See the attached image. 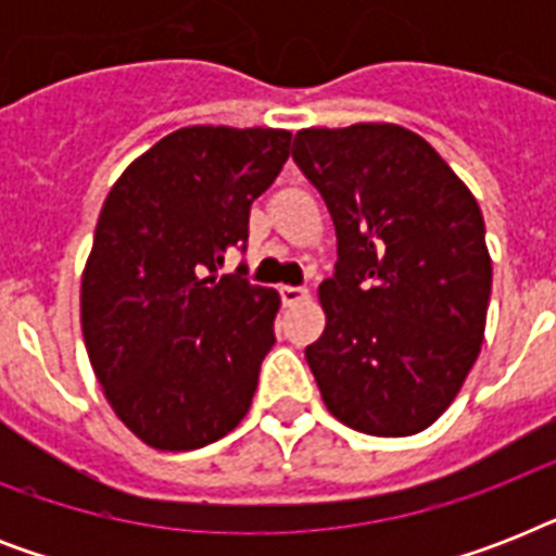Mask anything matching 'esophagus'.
<instances>
[{
  "label": "esophagus",
  "mask_w": 556,
  "mask_h": 556,
  "mask_svg": "<svg viewBox=\"0 0 556 556\" xmlns=\"http://www.w3.org/2000/svg\"><path fill=\"white\" fill-rule=\"evenodd\" d=\"M279 296H282V305H296L308 300V288H300V286H282L279 288Z\"/></svg>",
  "instance_id": "1"
}]
</instances>
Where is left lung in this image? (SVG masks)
I'll list each match as a JSON object with an SVG mask.
<instances>
[{
	"label": "left lung",
	"mask_w": 556,
	"mask_h": 556,
	"mask_svg": "<svg viewBox=\"0 0 556 556\" xmlns=\"http://www.w3.org/2000/svg\"><path fill=\"white\" fill-rule=\"evenodd\" d=\"M294 164L334 222L326 329L305 349L329 413L366 435H413L473 369L491 303V253L473 192L395 124L300 129Z\"/></svg>",
	"instance_id": "1"
}]
</instances>
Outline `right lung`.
<instances>
[{
	"label": "right lung",
	"mask_w": 556,
	"mask_h": 556,
	"mask_svg": "<svg viewBox=\"0 0 556 556\" xmlns=\"http://www.w3.org/2000/svg\"><path fill=\"white\" fill-rule=\"evenodd\" d=\"M286 129L185 126L109 190L83 270L91 369L117 418L155 450H199L251 409L279 294L248 268L253 199L288 161Z\"/></svg>",
	"instance_id": "obj_1"
}]
</instances>
